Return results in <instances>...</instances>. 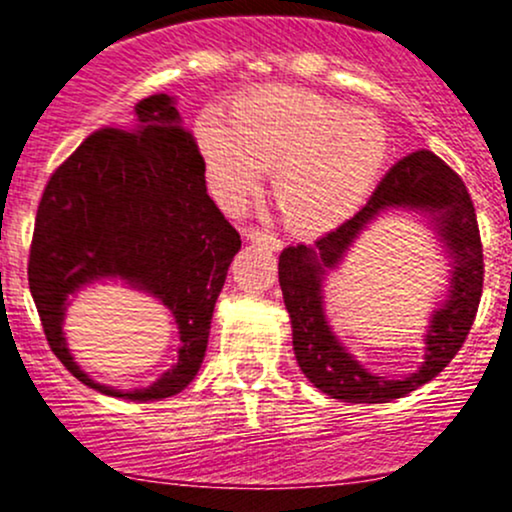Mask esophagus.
Instances as JSON below:
<instances>
[{
	"label": "esophagus",
	"mask_w": 512,
	"mask_h": 512,
	"mask_svg": "<svg viewBox=\"0 0 512 512\" xmlns=\"http://www.w3.org/2000/svg\"><path fill=\"white\" fill-rule=\"evenodd\" d=\"M248 238L252 240V243L264 245L267 250H281V238L276 236V233L262 231V228H252V231L248 233Z\"/></svg>",
	"instance_id": "34e87169"
}]
</instances>
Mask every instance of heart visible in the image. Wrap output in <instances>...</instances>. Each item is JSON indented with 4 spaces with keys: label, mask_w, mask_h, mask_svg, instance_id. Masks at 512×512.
I'll use <instances>...</instances> for the list:
<instances>
[{
    "label": "heart",
    "mask_w": 512,
    "mask_h": 512,
    "mask_svg": "<svg viewBox=\"0 0 512 512\" xmlns=\"http://www.w3.org/2000/svg\"><path fill=\"white\" fill-rule=\"evenodd\" d=\"M197 144L211 187L228 207L257 190L262 170H274L281 221L303 236L351 219L390 158V134L373 113L296 86H264L236 98L228 127L202 117Z\"/></svg>",
    "instance_id": "b5f03b06"
}]
</instances>
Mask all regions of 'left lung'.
Wrapping results in <instances>:
<instances>
[{
	"mask_svg": "<svg viewBox=\"0 0 512 512\" xmlns=\"http://www.w3.org/2000/svg\"><path fill=\"white\" fill-rule=\"evenodd\" d=\"M390 206L431 210L456 260L451 298L437 311L427 333L425 366L402 381H385L358 367L329 332L321 310V276L336 266L357 233ZM279 286L291 315L296 361L317 390L356 404H380L409 395L457 356L477 317L484 289V252L472 197L448 163L426 149L414 151L387 170L366 207L349 221L315 240L313 248L296 245L281 252Z\"/></svg>",
	"mask_w": 512,
	"mask_h": 512,
	"instance_id": "8db88e82",
	"label": "left lung"
}]
</instances>
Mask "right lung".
<instances>
[{"mask_svg": "<svg viewBox=\"0 0 512 512\" xmlns=\"http://www.w3.org/2000/svg\"><path fill=\"white\" fill-rule=\"evenodd\" d=\"M204 158L166 93L144 98L129 127H101L52 170L28 255V286L52 354L81 383L132 402L178 395L207 351L211 315L236 228L207 195ZM120 275L149 290L179 322V363L144 391L93 384L61 337L63 303L84 283Z\"/></svg>", "mask_w": 512, "mask_h": 512, "instance_id": "add662e5", "label": "right lung"}]
</instances>
